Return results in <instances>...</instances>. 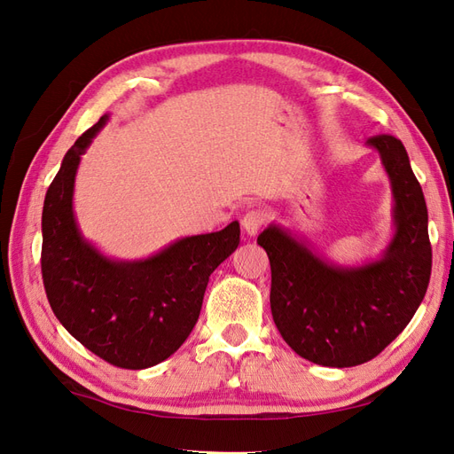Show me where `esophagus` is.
<instances>
[{"mask_svg": "<svg viewBox=\"0 0 454 454\" xmlns=\"http://www.w3.org/2000/svg\"><path fill=\"white\" fill-rule=\"evenodd\" d=\"M263 223H265V214L261 210H248L242 215V229L246 235H250V237L255 235Z\"/></svg>", "mask_w": 454, "mask_h": 454, "instance_id": "34e87169", "label": "esophagus"}]
</instances>
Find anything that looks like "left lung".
Listing matches in <instances>:
<instances>
[{"label":"left lung","mask_w":454,"mask_h":454,"mask_svg":"<svg viewBox=\"0 0 454 454\" xmlns=\"http://www.w3.org/2000/svg\"><path fill=\"white\" fill-rule=\"evenodd\" d=\"M367 145L379 151L394 195L395 232L380 259L347 269L278 225L257 237L270 261L274 324L301 358L325 367L373 360L413 318L430 282L428 210L407 151L390 134Z\"/></svg>","instance_id":"1"}]
</instances>
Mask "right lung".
<instances>
[{
  "instance_id": "obj_1",
  "label": "right lung",
  "mask_w": 454,
  "mask_h": 454,
  "mask_svg": "<svg viewBox=\"0 0 454 454\" xmlns=\"http://www.w3.org/2000/svg\"><path fill=\"white\" fill-rule=\"evenodd\" d=\"M107 115L67 151L47 189L41 274L54 316L107 364L145 369L167 360L193 332L210 274L237 250L239 222L185 237L142 261H114L79 232L74 184L81 155Z\"/></svg>"
}]
</instances>
